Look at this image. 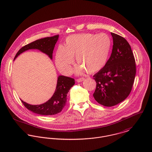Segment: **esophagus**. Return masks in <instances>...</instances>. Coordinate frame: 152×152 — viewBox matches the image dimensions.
<instances>
[{
	"label": "esophagus",
	"instance_id": "obj_1",
	"mask_svg": "<svg viewBox=\"0 0 152 152\" xmlns=\"http://www.w3.org/2000/svg\"><path fill=\"white\" fill-rule=\"evenodd\" d=\"M84 80H85V78H84V77H81V78H79V79H76V81L79 83V82H83Z\"/></svg>",
	"mask_w": 152,
	"mask_h": 152
}]
</instances>
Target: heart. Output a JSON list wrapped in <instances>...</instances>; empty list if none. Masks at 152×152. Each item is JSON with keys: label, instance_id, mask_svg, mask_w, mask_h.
I'll return each mask as SVG.
<instances>
[{"label": "heart", "instance_id": "heart-1", "mask_svg": "<svg viewBox=\"0 0 152 152\" xmlns=\"http://www.w3.org/2000/svg\"><path fill=\"white\" fill-rule=\"evenodd\" d=\"M112 46L110 36L104 33H79L70 35L60 45L55 53V64L62 73L68 75L72 72L74 56L79 64L75 68L77 74L86 70L93 73L106 64Z\"/></svg>", "mask_w": 152, "mask_h": 152}]
</instances>
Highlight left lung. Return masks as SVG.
<instances>
[{
	"label": "left lung",
	"mask_w": 152,
	"mask_h": 152,
	"mask_svg": "<svg viewBox=\"0 0 152 152\" xmlns=\"http://www.w3.org/2000/svg\"><path fill=\"white\" fill-rule=\"evenodd\" d=\"M113 40L112 52L105 66L93 76L96 82L93 93L99 104L115 106L129 95L136 75L135 59L127 41L111 33Z\"/></svg>",
	"instance_id": "8db88e82"
}]
</instances>
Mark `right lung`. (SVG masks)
Returning a JSON list of instances; mask_svg holds the SVG:
<instances>
[{"label":"right lung","instance_id":"obj_1","mask_svg":"<svg viewBox=\"0 0 152 152\" xmlns=\"http://www.w3.org/2000/svg\"><path fill=\"white\" fill-rule=\"evenodd\" d=\"M59 35L47 37L36 40L22 47L16 53L14 60L23 52L29 49H37L46 54L52 59L53 51L55 46L58 40ZM75 79L64 76H59L58 78L56 90L52 97L46 102L39 104L32 105L22 100L24 106L32 112L45 116L54 115L60 113L65 106L67 102V94L70 89L75 85Z\"/></svg>","mask_w":152,"mask_h":152}]
</instances>
